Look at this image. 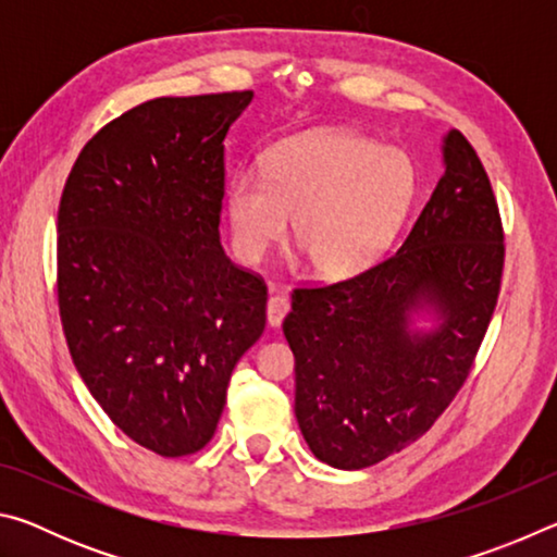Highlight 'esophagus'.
I'll return each instance as SVG.
<instances>
[{
	"instance_id": "1",
	"label": "esophagus",
	"mask_w": 557,
	"mask_h": 557,
	"mask_svg": "<svg viewBox=\"0 0 557 557\" xmlns=\"http://www.w3.org/2000/svg\"><path fill=\"white\" fill-rule=\"evenodd\" d=\"M289 312V299L285 295H272L268 299V324L272 329H277L282 324V319Z\"/></svg>"
}]
</instances>
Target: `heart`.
<instances>
[{
    "instance_id": "b5f03b06",
    "label": "heart",
    "mask_w": 557,
    "mask_h": 557,
    "mask_svg": "<svg viewBox=\"0 0 557 557\" xmlns=\"http://www.w3.org/2000/svg\"><path fill=\"white\" fill-rule=\"evenodd\" d=\"M414 194L408 157L351 132L292 137L268 157L265 174L238 169L225 186L233 245L256 262L292 215V240L326 277L363 270L398 231Z\"/></svg>"
}]
</instances>
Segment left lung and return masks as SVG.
<instances>
[{"instance_id": "1", "label": "left lung", "mask_w": 557, "mask_h": 557, "mask_svg": "<svg viewBox=\"0 0 557 557\" xmlns=\"http://www.w3.org/2000/svg\"><path fill=\"white\" fill-rule=\"evenodd\" d=\"M445 174L393 256L354 277L292 289L295 414L317 459L363 469L412 445L455 400L492 322L504 225L474 147L451 129ZM430 308V333L409 317Z\"/></svg>"}]
</instances>
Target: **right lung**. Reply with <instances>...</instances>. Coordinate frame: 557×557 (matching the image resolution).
Listing matches in <instances>:
<instances>
[{"label": "right lung", "instance_id": "add662e5", "mask_svg": "<svg viewBox=\"0 0 557 557\" xmlns=\"http://www.w3.org/2000/svg\"><path fill=\"white\" fill-rule=\"evenodd\" d=\"M252 90L157 98L108 122L59 203V312L92 398L162 457L203 449L268 287L223 252V139Z\"/></svg>", "mask_w": 557, "mask_h": 557}]
</instances>
